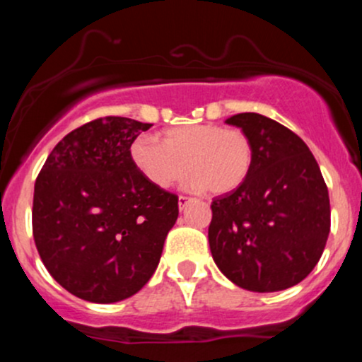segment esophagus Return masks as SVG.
I'll list each match as a JSON object with an SVG mask.
<instances>
[{
  "label": "esophagus",
  "mask_w": 362,
  "mask_h": 362,
  "mask_svg": "<svg viewBox=\"0 0 362 362\" xmlns=\"http://www.w3.org/2000/svg\"><path fill=\"white\" fill-rule=\"evenodd\" d=\"M189 202H190V197H187V195H180V197H178V207H180V209H184Z\"/></svg>",
  "instance_id": "obj_1"
}]
</instances>
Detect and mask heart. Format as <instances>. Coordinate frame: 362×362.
Returning <instances> with one entry per match:
<instances>
[{"mask_svg": "<svg viewBox=\"0 0 362 362\" xmlns=\"http://www.w3.org/2000/svg\"><path fill=\"white\" fill-rule=\"evenodd\" d=\"M131 160L158 189L172 187L189 170L192 189L226 194L247 180L253 148L240 129L194 124L167 129L161 141L141 136L131 144Z\"/></svg>", "mask_w": 362, "mask_h": 362, "instance_id": "b5f03b06", "label": "heart"}]
</instances>
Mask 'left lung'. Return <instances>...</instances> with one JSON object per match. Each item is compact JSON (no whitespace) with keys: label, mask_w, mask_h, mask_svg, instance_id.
<instances>
[{"label":"left lung","mask_w":362,"mask_h":362,"mask_svg":"<svg viewBox=\"0 0 362 362\" xmlns=\"http://www.w3.org/2000/svg\"><path fill=\"white\" fill-rule=\"evenodd\" d=\"M253 148L238 189L213 199L209 247L216 265L240 288L274 293L313 271L330 233V199L322 172L300 136L245 112L226 120Z\"/></svg>","instance_id":"left-lung-1"}]
</instances>
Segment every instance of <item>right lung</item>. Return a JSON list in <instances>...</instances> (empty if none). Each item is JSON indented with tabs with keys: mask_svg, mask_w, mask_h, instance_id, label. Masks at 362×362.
<instances>
[{
	"mask_svg": "<svg viewBox=\"0 0 362 362\" xmlns=\"http://www.w3.org/2000/svg\"><path fill=\"white\" fill-rule=\"evenodd\" d=\"M151 124L95 119L66 134L35 180L32 231L45 269L91 303L132 296L151 279L178 197L144 178L131 144Z\"/></svg>",
	"mask_w": 362,
	"mask_h": 362,
	"instance_id": "obj_1",
	"label": "right lung"
}]
</instances>
